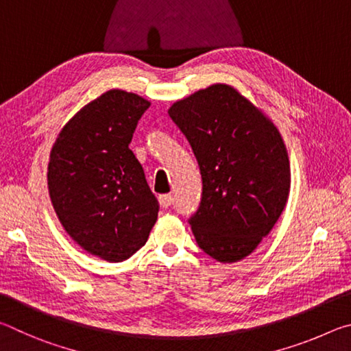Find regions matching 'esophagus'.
<instances>
[{"label": "esophagus", "mask_w": 351, "mask_h": 351, "mask_svg": "<svg viewBox=\"0 0 351 351\" xmlns=\"http://www.w3.org/2000/svg\"><path fill=\"white\" fill-rule=\"evenodd\" d=\"M171 203H173V198H171V195H161V197H159V204H161V207H164V209L170 207Z\"/></svg>", "instance_id": "1"}]
</instances>
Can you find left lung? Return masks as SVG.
I'll return each instance as SVG.
<instances>
[{
  "instance_id": "left-lung-1",
  "label": "left lung",
  "mask_w": 351,
  "mask_h": 351,
  "mask_svg": "<svg viewBox=\"0 0 351 351\" xmlns=\"http://www.w3.org/2000/svg\"><path fill=\"white\" fill-rule=\"evenodd\" d=\"M197 158L203 193L189 218L198 246L221 263L247 257L271 232L289 193L282 136L229 85H212L170 106Z\"/></svg>"
}]
</instances>
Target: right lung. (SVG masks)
<instances>
[{
	"mask_svg": "<svg viewBox=\"0 0 351 351\" xmlns=\"http://www.w3.org/2000/svg\"><path fill=\"white\" fill-rule=\"evenodd\" d=\"M150 102L111 90L83 106L51 150L47 187L64 230L85 251L123 261L145 245L159 203L130 150Z\"/></svg>",
	"mask_w": 351,
	"mask_h": 351,
	"instance_id": "right-lung-1",
	"label": "right lung"
}]
</instances>
